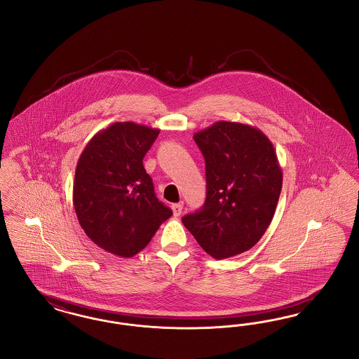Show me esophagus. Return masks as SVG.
Returning <instances> with one entry per match:
<instances>
[{
    "mask_svg": "<svg viewBox=\"0 0 359 359\" xmlns=\"http://www.w3.org/2000/svg\"><path fill=\"white\" fill-rule=\"evenodd\" d=\"M172 209H173L174 215H175V217H180L181 212H182V209H184V205H182V202L174 203V205H172Z\"/></svg>",
    "mask_w": 359,
    "mask_h": 359,
    "instance_id": "esophagus-1",
    "label": "esophagus"
}]
</instances>
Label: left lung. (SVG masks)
<instances>
[{"instance_id": "left-lung-1", "label": "left lung", "mask_w": 359, "mask_h": 359, "mask_svg": "<svg viewBox=\"0 0 359 359\" xmlns=\"http://www.w3.org/2000/svg\"><path fill=\"white\" fill-rule=\"evenodd\" d=\"M205 158L206 199L182 218L215 259L252 249L270 225L282 189V169L270 140L250 125L218 121L194 134Z\"/></svg>"}]
</instances>
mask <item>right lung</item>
Instances as JSON below:
<instances>
[{"mask_svg": "<svg viewBox=\"0 0 359 359\" xmlns=\"http://www.w3.org/2000/svg\"><path fill=\"white\" fill-rule=\"evenodd\" d=\"M160 130L114 122L88 142L77 162L73 205L86 236L130 258L145 249L173 212L158 201L142 160Z\"/></svg>", "mask_w": 359, "mask_h": 359, "instance_id": "add662e5", "label": "right lung"}]
</instances>
